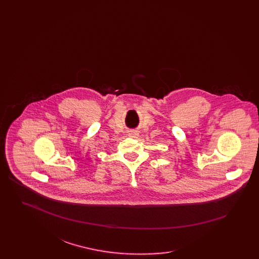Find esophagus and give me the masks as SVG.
Here are the masks:
<instances>
[{"label":"esophagus","mask_w":259,"mask_h":259,"mask_svg":"<svg viewBox=\"0 0 259 259\" xmlns=\"http://www.w3.org/2000/svg\"><path fill=\"white\" fill-rule=\"evenodd\" d=\"M128 136L131 137V138H137V137L139 136V133H138L137 131H130V132L128 133Z\"/></svg>","instance_id":"obj_1"}]
</instances>
